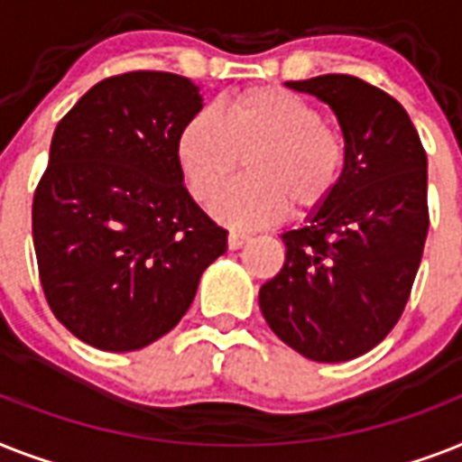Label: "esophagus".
<instances>
[{"mask_svg":"<svg viewBox=\"0 0 462 462\" xmlns=\"http://www.w3.org/2000/svg\"><path fill=\"white\" fill-rule=\"evenodd\" d=\"M246 242H249V237L242 235V232H230V235H227V246H230V249H239V246H244Z\"/></svg>","mask_w":462,"mask_h":462,"instance_id":"obj_1","label":"esophagus"}]
</instances>
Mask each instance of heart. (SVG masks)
<instances>
[{
  "label": "heart",
  "mask_w": 462,
  "mask_h": 462,
  "mask_svg": "<svg viewBox=\"0 0 462 462\" xmlns=\"http://www.w3.org/2000/svg\"><path fill=\"white\" fill-rule=\"evenodd\" d=\"M249 155L247 180L220 195V186ZM175 161L194 201H211V216L235 230L303 218L328 204L344 175L346 149L320 108L291 89L254 85L201 108L175 137Z\"/></svg>",
  "instance_id": "heart-1"
}]
</instances>
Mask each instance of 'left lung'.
Here are the masks:
<instances>
[{
    "label": "left lung",
    "instance_id": "1",
    "mask_svg": "<svg viewBox=\"0 0 462 462\" xmlns=\"http://www.w3.org/2000/svg\"><path fill=\"white\" fill-rule=\"evenodd\" d=\"M335 111L344 175L328 204L282 235V270L258 303L280 339L318 363L377 346L399 322L425 249L427 153L399 101L354 75L287 82Z\"/></svg>",
    "mask_w": 462,
    "mask_h": 462
}]
</instances>
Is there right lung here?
Instances as JSON below:
<instances>
[{"instance_id": "1", "label": "right lung", "mask_w": 462, "mask_h": 462, "mask_svg": "<svg viewBox=\"0 0 462 462\" xmlns=\"http://www.w3.org/2000/svg\"><path fill=\"white\" fill-rule=\"evenodd\" d=\"M201 101L189 78L133 70L97 82L56 125L32 242L49 309L89 346L123 354L168 335L227 249L175 161Z\"/></svg>"}]
</instances>
